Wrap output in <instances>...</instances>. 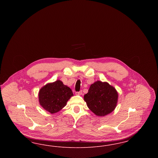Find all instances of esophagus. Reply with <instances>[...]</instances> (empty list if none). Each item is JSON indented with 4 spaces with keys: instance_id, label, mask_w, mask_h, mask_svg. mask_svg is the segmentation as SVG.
Returning a JSON list of instances; mask_svg holds the SVG:
<instances>
[{
    "instance_id": "esophagus-1",
    "label": "esophagus",
    "mask_w": 158,
    "mask_h": 158,
    "mask_svg": "<svg viewBox=\"0 0 158 158\" xmlns=\"http://www.w3.org/2000/svg\"><path fill=\"white\" fill-rule=\"evenodd\" d=\"M76 95H82V91L81 90L79 92H76Z\"/></svg>"
}]
</instances>
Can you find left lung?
<instances>
[{
	"label": "left lung",
	"instance_id": "left-lung-1",
	"mask_svg": "<svg viewBox=\"0 0 158 158\" xmlns=\"http://www.w3.org/2000/svg\"><path fill=\"white\" fill-rule=\"evenodd\" d=\"M118 94L115 88L108 82L97 81L92 83L84 101L92 112L99 117L112 113L117 106Z\"/></svg>",
	"mask_w": 158,
	"mask_h": 158
}]
</instances>
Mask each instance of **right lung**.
Wrapping results in <instances>:
<instances>
[{
	"mask_svg": "<svg viewBox=\"0 0 158 158\" xmlns=\"http://www.w3.org/2000/svg\"><path fill=\"white\" fill-rule=\"evenodd\" d=\"M73 96L72 89L60 80L48 83L38 92L40 105L51 114L59 112L63 108L70 98Z\"/></svg>",
	"mask_w": 158,
	"mask_h": 158,
	"instance_id": "1",
	"label": "right lung"
}]
</instances>
